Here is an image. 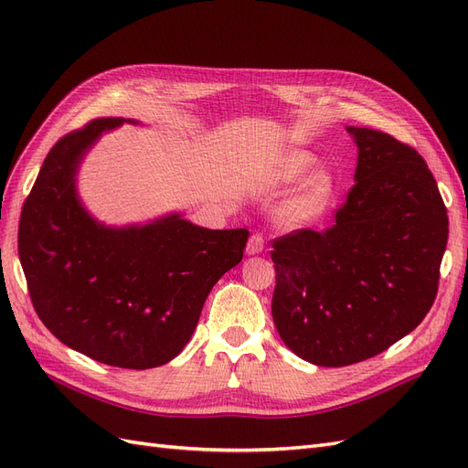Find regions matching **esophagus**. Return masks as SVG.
I'll return each instance as SVG.
<instances>
[{
    "label": "esophagus",
    "instance_id": "1",
    "mask_svg": "<svg viewBox=\"0 0 468 468\" xmlns=\"http://www.w3.org/2000/svg\"><path fill=\"white\" fill-rule=\"evenodd\" d=\"M263 244H265L263 236H261V234H253V236L248 239L246 253H248V256H256V253L263 251Z\"/></svg>",
    "mask_w": 468,
    "mask_h": 468
}]
</instances>
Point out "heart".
Masks as SVG:
<instances>
[{"instance_id": "heart-1", "label": "heart", "mask_w": 468, "mask_h": 468, "mask_svg": "<svg viewBox=\"0 0 468 468\" xmlns=\"http://www.w3.org/2000/svg\"><path fill=\"white\" fill-rule=\"evenodd\" d=\"M314 164V155L304 150H289L281 154L267 174L271 186H289L303 177ZM335 193V179L325 169H316L303 183L301 191L285 208V220L291 226H308L320 220L330 208Z\"/></svg>"}]
</instances>
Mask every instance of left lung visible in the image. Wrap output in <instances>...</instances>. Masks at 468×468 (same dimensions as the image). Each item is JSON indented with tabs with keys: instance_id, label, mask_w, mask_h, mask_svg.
<instances>
[{
	"instance_id": "1",
	"label": "left lung",
	"mask_w": 468,
	"mask_h": 468,
	"mask_svg": "<svg viewBox=\"0 0 468 468\" xmlns=\"http://www.w3.org/2000/svg\"><path fill=\"white\" fill-rule=\"evenodd\" d=\"M356 186L324 232L273 242L271 313L285 346L320 367L378 356L426 318L449 218L421 155L387 133L347 126Z\"/></svg>"
}]
</instances>
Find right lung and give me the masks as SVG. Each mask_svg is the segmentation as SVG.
Returning a JSON list of instances; mask_svg holds the SVG:
<instances>
[{
    "label": "right lung",
    "instance_id": "add662e5",
    "mask_svg": "<svg viewBox=\"0 0 468 468\" xmlns=\"http://www.w3.org/2000/svg\"><path fill=\"white\" fill-rule=\"evenodd\" d=\"M122 122L138 124L95 119L52 146L21 210L19 260L38 318L62 344L121 369H152L186 347L250 232L208 230L179 212L119 229L93 218L78 169Z\"/></svg>",
    "mask_w": 468,
    "mask_h": 468
}]
</instances>
